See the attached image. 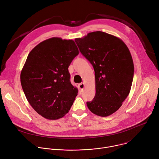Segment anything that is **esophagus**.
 <instances>
[{"label":"esophagus","mask_w":159,"mask_h":159,"mask_svg":"<svg viewBox=\"0 0 159 159\" xmlns=\"http://www.w3.org/2000/svg\"><path fill=\"white\" fill-rule=\"evenodd\" d=\"M85 85L84 84V83H80V84H79V89H80L81 91H83L84 88H85Z\"/></svg>","instance_id":"1"}]
</instances>
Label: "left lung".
Here are the masks:
<instances>
[{
	"label": "left lung",
	"mask_w": 159,
	"mask_h": 159,
	"mask_svg": "<svg viewBox=\"0 0 159 159\" xmlns=\"http://www.w3.org/2000/svg\"><path fill=\"white\" fill-rule=\"evenodd\" d=\"M75 41L95 72L96 95L87 102V107L98 116H108L120 109L130 92L134 74L130 52L120 38L102 31Z\"/></svg>",
	"instance_id": "1"
}]
</instances>
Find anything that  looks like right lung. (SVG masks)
Segmentation results:
<instances>
[{
	"label": "right lung",
	"mask_w": 159,
	"mask_h": 159,
	"mask_svg": "<svg viewBox=\"0 0 159 159\" xmlns=\"http://www.w3.org/2000/svg\"><path fill=\"white\" fill-rule=\"evenodd\" d=\"M79 53L74 41L53 37L29 53L20 73V83L32 107L48 120H58L69 111L78 89L68 70Z\"/></svg>",
	"instance_id": "obj_1"
}]
</instances>
